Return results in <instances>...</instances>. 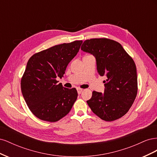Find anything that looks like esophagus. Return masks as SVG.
<instances>
[{
    "mask_svg": "<svg viewBox=\"0 0 157 157\" xmlns=\"http://www.w3.org/2000/svg\"><path fill=\"white\" fill-rule=\"evenodd\" d=\"M82 92V89H81V88H77V92H78V94H81Z\"/></svg>",
    "mask_w": 157,
    "mask_h": 157,
    "instance_id": "esophagus-1",
    "label": "esophagus"
}]
</instances>
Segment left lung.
<instances>
[{"label": "left lung", "mask_w": 157, "mask_h": 157, "mask_svg": "<svg viewBox=\"0 0 157 157\" xmlns=\"http://www.w3.org/2000/svg\"><path fill=\"white\" fill-rule=\"evenodd\" d=\"M81 50L96 58L99 75L106 77L104 93L93 91L88 105L103 121L121 118L129 111L137 93L134 60L120 43L106 38L86 40Z\"/></svg>", "instance_id": "obj_1"}]
</instances>
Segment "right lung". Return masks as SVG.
Here are the masks:
<instances>
[{
    "instance_id": "right-lung-1",
    "label": "right lung",
    "mask_w": 157,
    "mask_h": 157,
    "mask_svg": "<svg viewBox=\"0 0 157 157\" xmlns=\"http://www.w3.org/2000/svg\"><path fill=\"white\" fill-rule=\"evenodd\" d=\"M82 40L56 45L33 55L21 80L23 98L39 119L54 122L64 117L77 100L76 88L58 84L67 66L77 54Z\"/></svg>"
}]
</instances>
